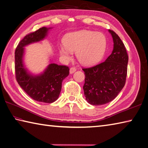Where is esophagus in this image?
I'll list each match as a JSON object with an SVG mask.
<instances>
[{"label":"esophagus","mask_w":148,"mask_h":148,"mask_svg":"<svg viewBox=\"0 0 148 148\" xmlns=\"http://www.w3.org/2000/svg\"><path fill=\"white\" fill-rule=\"evenodd\" d=\"M76 71V68L75 67H71L70 69V74H73L74 72Z\"/></svg>","instance_id":"1"}]
</instances>
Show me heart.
<instances>
[{"label":"heart","mask_w":148,"mask_h":148,"mask_svg":"<svg viewBox=\"0 0 148 148\" xmlns=\"http://www.w3.org/2000/svg\"><path fill=\"white\" fill-rule=\"evenodd\" d=\"M63 43L58 46L62 58L68 62L76 52L78 61L86 66L99 63L105 54L106 47V38L103 34L94 31L81 30L67 33Z\"/></svg>","instance_id":"heart-1"}]
</instances>
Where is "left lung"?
I'll return each instance as SVG.
<instances>
[{
  "label": "left lung",
  "mask_w": 148,
  "mask_h": 148,
  "mask_svg": "<svg viewBox=\"0 0 148 148\" xmlns=\"http://www.w3.org/2000/svg\"><path fill=\"white\" fill-rule=\"evenodd\" d=\"M108 31L114 41L112 54L105 62L83 69L85 75L84 94L87 102L95 106L114 99L126 83L128 55L119 36L112 30Z\"/></svg>",
  "instance_id": "obj_1"
}]
</instances>
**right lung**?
<instances>
[{
  "label": "right lung",
  "instance_id": "obj_1",
  "mask_svg": "<svg viewBox=\"0 0 148 148\" xmlns=\"http://www.w3.org/2000/svg\"><path fill=\"white\" fill-rule=\"evenodd\" d=\"M49 29L43 27L27 34L19 42L14 53L15 76L18 85L32 99L45 103L58 99L63 80L69 74V66L51 63L43 73L34 76L25 68L23 56L25 46L44 39Z\"/></svg>",
  "mask_w": 148,
  "mask_h": 148
}]
</instances>
